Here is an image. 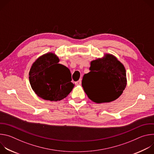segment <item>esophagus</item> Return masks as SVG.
<instances>
[{"label": "esophagus", "mask_w": 154, "mask_h": 154, "mask_svg": "<svg viewBox=\"0 0 154 154\" xmlns=\"http://www.w3.org/2000/svg\"><path fill=\"white\" fill-rule=\"evenodd\" d=\"M82 83V79H80L79 80H78L77 82H75V84L77 85H81Z\"/></svg>", "instance_id": "34e87169"}]
</instances>
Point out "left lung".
<instances>
[{
  "mask_svg": "<svg viewBox=\"0 0 154 154\" xmlns=\"http://www.w3.org/2000/svg\"><path fill=\"white\" fill-rule=\"evenodd\" d=\"M90 72L83 75L82 85L92 101L109 102L118 99L127 84L124 65L113 55L106 54L103 59L91 62ZM103 90L105 95H102Z\"/></svg>",
  "mask_w": 154,
  "mask_h": 154,
  "instance_id": "left-lung-1",
  "label": "left lung"
}]
</instances>
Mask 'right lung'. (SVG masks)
Masks as SVG:
<instances>
[{
	"mask_svg": "<svg viewBox=\"0 0 154 154\" xmlns=\"http://www.w3.org/2000/svg\"><path fill=\"white\" fill-rule=\"evenodd\" d=\"M59 61L56 55L48 53L39 57L30 68V85L38 96L45 100H61L73 89L71 72Z\"/></svg>",
	"mask_w": 154,
	"mask_h": 154,
	"instance_id": "right-lung-1",
	"label": "right lung"
}]
</instances>
